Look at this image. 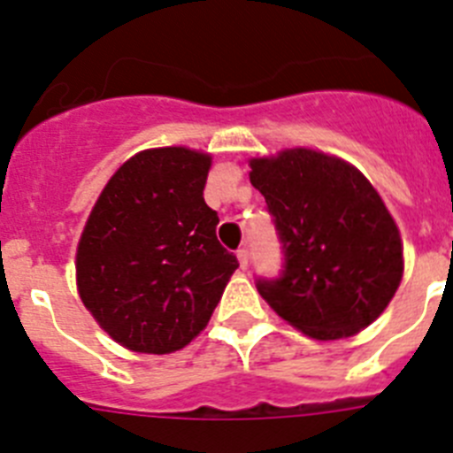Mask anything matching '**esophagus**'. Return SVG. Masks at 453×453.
I'll return each mask as SVG.
<instances>
[{
	"label": "esophagus",
	"instance_id": "esophagus-1",
	"mask_svg": "<svg viewBox=\"0 0 453 453\" xmlns=\"http://www.w3.org/2000/svg\"><path fill=\"white\" fill-rule=\"evenodd\" d=\"M238 261H240V267H242V270H247V265H250V251L245 250V247H242V250H238Z\"/></svg>",
	"mask_w": 453,
	"mask_h": 453
}]
</instances>
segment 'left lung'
Listing matches in <instances>:
<instances>
[{
    "label": "left lung",
    "mask_w": 453,
    "mask_h": 453,
    "mask_svg": "<svg viewBox=\"0 0 453 453\" xmlns=\"http://www.w3.org/2000/svg\"><path fill=\"white\" fill-rule=\"evenodd\" d=\"M250 181L265 197L283 270L258 276L261 297L311 338L370 326L402 281L397 224L349 163L313 150L254 158Z\"/></svg>",
    "instance_id": "8db88e82"
}]
</instances>
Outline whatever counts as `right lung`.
Segmentation results:
<instances>
[{
  "instance_id": "obj_1",
  "label": "right lung",
  "mask_w": 453,
  "mask_h": 453,
  "mask_svg": "<svg viewBox=\"0 0 453 453\" xmlns=\"http://www.w3.org/2000/svg\"><path fill=\"white\" fill-rule=\"evenodd\" d=\"M211 156L186 147L135 154L99 195L77 250L83 306L115 342L142 354L186 347L238 267L203 202Z\"/></svg>"
}]
</instances>
